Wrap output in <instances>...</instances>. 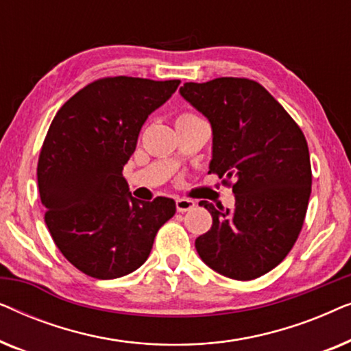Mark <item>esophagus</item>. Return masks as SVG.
I'll return each mask as SVG.
<instances>
[{
	"label": "esophagus",
	"instance_id": "obj_1",
	"mask_svg": "<svg viewBox=\"0 0 351 351\" xmlns=\"http://www.w3.org/2000/svg\"><path fill=\"white\" fill-rule=\"evenodd\" d=\"M176 208H177V213H189V210L195 208V201L189 198H177Z\"/></svg>",
	"mask_w": 351,
	"mask_h": 351
}]
</instances>
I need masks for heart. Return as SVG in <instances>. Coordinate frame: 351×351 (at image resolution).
Here are the masks:
<instances>
[{"label":"heart","instance_id":"heart-1","mask_svg":"<svg viewBox=\"0 0 351 351\" xmlns=\"http://www.w3.org/2000/svg\"><path fill=\"white\" fill-rule=\"evenodd\" d=\"M191 117H195L193 113H182L179 118H177V121H180V119H185V118H191Z\"/></svg>","mask_w":351,"mask_h":351}]
</instances>
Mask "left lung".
<instances>
[{"label":"left lung","mask_w":351,"mask_h":351,"mask_svg":"<svg viewBox=\"0 0 351 351\" xmlns=\"http://www.w3.org/2000/svg\"><path fill=\"white\" fill-rule=\"evenodd\" d=\"M180 95L213 129L209 172L233 180L234 209L201 201L213 227L196 238L201 261L232 280H254L280 265L299 237L311 193L304 132L256 81L185 83Z\"/></svg>","instance_id":"left-lung-1"}]
</instances>
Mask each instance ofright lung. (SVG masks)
<instances>
[{"instance_id":"obj_1","label":"right lung","mask_w":351,"mask_h":351,"mask_svg":"<svg viewBox=\"0 0 351 351\" xmlns=\"http://www.w3.org/2000/svg\"><path fill=\"white\" fill-rule=\"evenodd\" d=\"M179 80L114 76L90 83L62 105L38 161L45 222L71 265L97 280L137 270L158 230L176 214L174 199L138 201L123 167L148 114L169 100Z\"/></svg>"}]
</instances>
